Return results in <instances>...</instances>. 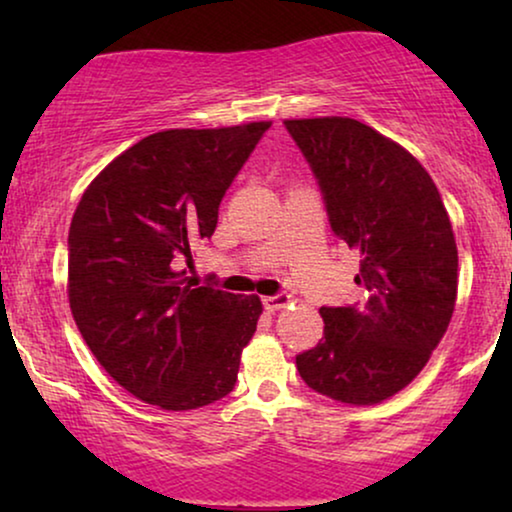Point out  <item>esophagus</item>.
Listing matches in <instances>:
<instances>
[{
	"label": "esophagus",
	"instance_id": "obj_1",
	"mask_svg": "<svg viewBox=\"0 0 512 512\" xmlns=\"http://www.w3.org/2000/svg\"><path fill=\"white\" fill-rule=\"evenodd\" d=\"M291 303V296L289 293H284V291H279V293H275V296H265L263 298V307L268 312H277V310H282V307H286Z\"/></svg>",
	"mask_w": 512,
	"mask_h": 512
}]
</instances>
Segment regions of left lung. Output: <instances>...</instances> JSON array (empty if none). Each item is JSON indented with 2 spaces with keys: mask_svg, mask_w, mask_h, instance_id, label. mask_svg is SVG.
Instances as JSON below:
<instances>
[{
  "mask_svg": "<svg viewBox=\"0 0 512 512\" xmlns=\"http://www.w3.org/2000/svg\"><path fill=\"white\" fill-rule=\"evenodd\" d=\"M324 198L331 230L361 254L366 300L321 307L324 338L296 356L305 384L373 405L415 380L457 300V244L429 172L354 118L284 121Z\"/></svg>",
  "mask_w": 512,
  "mask_h": 512,
  "instance_id": "1",
  "label": "left lung"
}]
</instances>
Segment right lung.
Masks as SVG:
<instances>
[{
  "label": "right lung",
  "mask_w": 512,
  "mask_h": 512,
  "mask_svg": "<svg viewBox=\"0 0 512 512\" xmlns=\"http://www.w3.org/2000/svg\"><path fill=\"white\" fill-rule=\"evenodd\" d=\"M270 123L165 130L97 174L69 226V307L102 368L139 401L195 410L235 389L263 305L179 279L193 242Z\"/></svg>",
  "instance_id": "add662e5"
}]
</instances>
